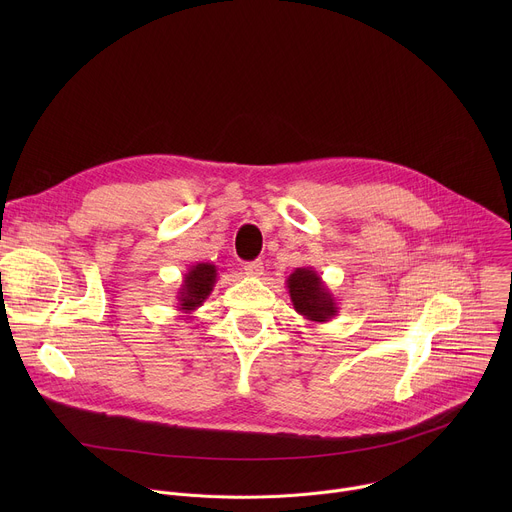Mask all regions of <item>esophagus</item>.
<instances>
[{
  "label": "esophagus",
  "instance_id": "esophagus-1",
  "mask_svg": "<svg viewBox=\"0 0 512 512\" xmlns=\"http://www.w3.org/2000/svg\"><path fill=\"white\" fill-rule=\"evenodd\" d=\"M245 273L251 275V277H261L263 275V261H251V263H245Z\"/></svg>",
  "mask_w": 512,
  "mask_h": 512
}]
</instances>
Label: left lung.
Returning a JSON list of instances; mask_svg holds the SVG:
<instances>
[{"label":"left lung","mask_w":512,"mask_h":512,"mask_svg":"<svg viewBox=\"0 0 512 512\" xmlns=\"http://www.w3.org/2000/svg\"><path fill=\"white\" fill-rule=\"evenodd\" d=\"M285 285L294 310L304 320L312 324H326L338 316L336 298L314 267H298L291 271Z\"/></svg>","instance_id":"8db88e82"}]
</instances>
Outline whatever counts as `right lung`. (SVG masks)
Segmentation results:
<instances>
[{
    "instance_id": "right-lung-1",
    "label": "right lung",
    "mask_w": 512,
    "mask_h": 512,
    "mask_svg": "<svg viewBox=\"0 0 512 512\" xmlns=\"http://www.w3.org/2000/svg\"><path fill=\"white\" fill-rule=\"evenodd\" d=\"M216 279L218 269L212 263H194L188 267L176 296L178 312L182 314V318L184 315L187 316L184 320H190V314H194L208 300Z\"/></svg>"
}]
</instances>
